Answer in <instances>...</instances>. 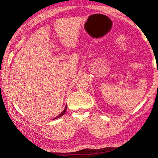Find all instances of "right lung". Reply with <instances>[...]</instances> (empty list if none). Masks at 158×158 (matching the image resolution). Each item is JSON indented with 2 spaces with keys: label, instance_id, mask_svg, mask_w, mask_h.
Instances as JSON below:
<instances>
[{
  "label": "right lung",
  "instance_id": "obj_1",
  "mask_svg": "<svg viewBox=\"0 0 158 158\" xmlns=\"http://www.w3.org/2000/svg\"><path fill=\"white\" fill-rule=\"evenodd\" d=\"M66 110H67V106H65V108L64 109V110L61 112V113L58 115V116H57L56 117V118H53V120H55V119H56V118H60V117H61V116H63L64 114H65V111H66Z\"/></svg>",
  "mask_w": 158,
  "mask_h": 158
}]
</instances>
